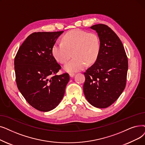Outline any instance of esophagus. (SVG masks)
<instances>
[{"instance_id": "1", "label": "esophagus", "mask_w": 145, "mask_h": 145, "mask_svg": "<svg viewBox=\"0 0 145 145\" xmlns=\"http://www.w3.org/2000/svg\"><path fill=\"white\" fill-rule=\"evenodd\" d=\"M69 76H70V77H71V78H73L74 76V73H69Z\"/></svg>"}]
</instances>
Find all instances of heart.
<instances>
[{"label": "heart", "instance_id": "obj_1", "mask_svg": "<svg viewBox=\"0 0 145 145\" xmlns=\"http://www.w3.org/2000/svg\"><path fill=\"white\" fill-rule=\"evenodd\" d=\"M101 47L98 36L93 33L76 29L66 34L62 42H56L52 47V53L60 63H65L72 56L74 57L64 66V69L71 73L79 72L86 63L95 62L99 53Z\"/></svg>", "mask_w": 145, "mask_h": 145}]
</instances>
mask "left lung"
Returning <instances> with one entry per match:
<instances>
[{"instance_id": "1", "label": "left lung", "mask_w": 145, "mask_h": 145, "mask_svg": "<svg viewBox=\"0 0 145 145\" xmlns=\"http://www.w3.org/2000/svg\"><path fill=\"white\" fill-rule=\"evenodd\" d=\"M100 40L98 57L84 73L85 96L92 105L105 108L118 98L126 84L128 60L123 44L117 34L104 24L90 27Z\"/></svg>"}]
</instances>
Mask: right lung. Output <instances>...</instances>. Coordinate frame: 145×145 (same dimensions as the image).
<instances>
[{"mask_svg":"<svg viewBox=\"0 0 145 145\" xmlns=\"http://www.w3.org/2000/svg\"><path fill=\"white\" fill-rule=\"evenodd\" d=\"M63 31L30 34L19 48L14 65L19 91L29 105L40 111L55 108L65 95L70 77L57 73L61 66L52 47Z\"/></svg>","mask_w":145,"mask_h":145,"instance_id":"1","label":"right lung"}]
</instances>
